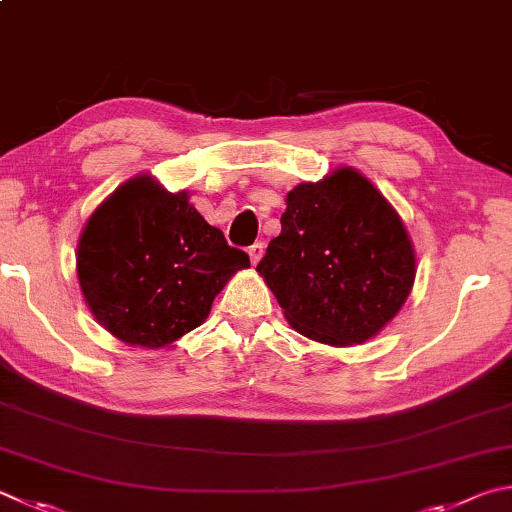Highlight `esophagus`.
I'll return each mask as SVG.
<instances>
[{
	"label": "esophagus",
	"instance_id": "34e87169",
	"mask_svg": "<svg viewBox=\"0 0 512 512\" xmlns=\"http://www.w3.org/2000/svg\"><path fill=\"white\" fill-rule=\"evenodd\" d=\"M264 244H262V241H257V244H253V246H250L248 248V255H250V264H257L259 262V259H262V255H264Z\"/></svg>",
	"mask_w": 512,
	"mask_h": 512
}]
</instances>
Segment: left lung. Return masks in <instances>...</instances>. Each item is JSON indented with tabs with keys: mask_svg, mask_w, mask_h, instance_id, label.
<instances>
[{
	"mask_svg": "<svg viewBox=\"0 0 512 512\" xmlns=\"http://www.w3.org/2000/svg\"><path fill=\"white\" fill-rule=\"evenodd\" d=\"M282 232L259 275L302 336L322 345H362L401 311L416 255L398 212L353 167L286 194Z\"/></svg>",
	"mask_w": 512,
	"mask_h": 512,
	"instance_id": "obj_1",
	"label": "left lung"
}]
</instances>
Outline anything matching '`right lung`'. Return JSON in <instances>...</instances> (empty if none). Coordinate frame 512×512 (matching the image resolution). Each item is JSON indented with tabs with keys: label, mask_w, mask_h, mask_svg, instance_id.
Instances as JSON below:
<instances>
[{
	"label": "right lung",
	"mask_w": 512,
	"mask_h": 512,
	"mask_svg": "<svg viewBox=\"0 0 512 512\" xmlns=\"http://www.w3.org/2000/svg\"><path fill=\"white\" fill-rule=\"evenodd\" d=\"M76 266L82 295L111 336L161 349L206 322L250 259L194 210L188 192L138 174L89 217Z\"/></svg>",
	"instance_id": "right-lung-1"
}]
</instances>
